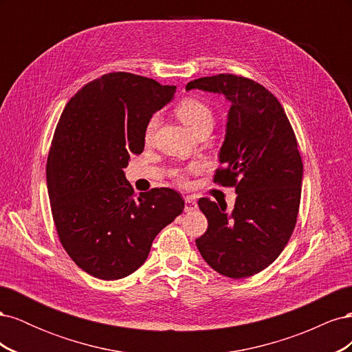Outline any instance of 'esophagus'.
Segmentation results:
<instances>
[{
	"label": "esophagus",
	"instance_id": "1",
	"mask_svg": "<svg viewBox=\"0 0 352 352\" xmlns=\"http://www.w3.org/2000/svg\"><path fill=\"white\" fill-rule=\"evenodd\" d=\"M197 201L192 197H186L185 198V211H194L197 208Z\"/></svg>",
	"mask_w": 352,
	"mask_h": 352
}]
</instances>
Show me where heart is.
I'll use <instances>...</instances> for the list:
<instances>
[{
    "instance_id": "b5f03b06",
    "label": "heart",
    "mask_w": 352,
    "mask_h": 352,
    "mask_svg": "<svg viewBox=\"0 0 352 352\" xmlns=\"http://www.w3.org/2000/svg\"><path fill=\"white\" fill-rule=\"evenodd\" d=\"M175 111L179 119L182 120L194 133H197L201 127L212 126V120H214V116H212V110L210 109V105L202 100L194 98V97L184 98L176 105ZM157 126H158V116L154 114L148 119L144 129V140L146 142H150L153 140ZM189 170L190 172H197L198 166H192ZM175 177L177 180V184H180L182 186H186L189 184L188 175L185 172H175Z\"/></svg>"
}]
</instances>
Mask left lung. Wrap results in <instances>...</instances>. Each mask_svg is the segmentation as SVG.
Returning a JSON list of instances; mask_svg holds the SVG:
<instances>
[{
  "label": "left lung",
  "mask_w": 352,
  "mask_h": 352,
  "mask_svg": "<svg viewBox=\"0 0 352 352\" xmlns=\"http://www.w3.org/2000/svg\"><path fill=\"white\" fill-rule=\"evenodd\" d=\"M186 89L219 92L230 101L214 184L238 194L232 212L210 198L198 201L208 228L195 243L217 273L248 278L279 257L294 232L302 184L296 138L278 98L252 79L221 73L189 82Z\"/></svg>",
  "instance_id": "1"
}]
</instances>
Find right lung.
Instances as JSON below:
<instances>
[{"label": "right lung", "instance_id": "right-lung-1", "mask_svg": "<svg viewBox=\"0 0 352 352\" xmlns=\"http://www.w3.org/2000/svg\"><path fill=\"white\" fill-rule=\"evenodd\" d=\"M176 87L114 72L85 85L63 110L47 160L52 219L63 248L102 280L122 279L145 263L158 232L185 208L176 190L135 198L123 168L144 151L148 119Z\"/></svg>", "mask_w": 352, "mask_h": 352}]
</instances>
